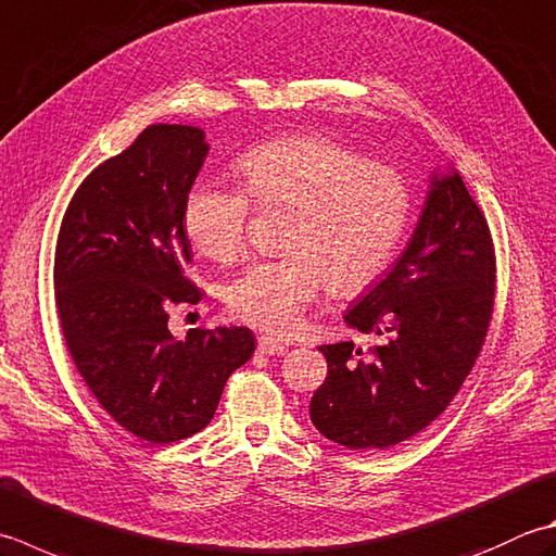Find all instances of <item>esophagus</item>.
<instances>
[{
  "label": "esophagus",
  "mask_w": 556,
  "mask_h": 556,
  "mask_svg": "<svg viewBox=\"0 0 556 556\" xmlns=\"http://www.w3.org/2000/svg\"><path fill=\"white\" fill-rule=\"evenodd\" d=\"M289 350L287 344H281V342H277V340H271V337H260L257 340V352L260 354H285Z\"/></svg>",
  "instance_id": "34e87169"
}]
</instances>
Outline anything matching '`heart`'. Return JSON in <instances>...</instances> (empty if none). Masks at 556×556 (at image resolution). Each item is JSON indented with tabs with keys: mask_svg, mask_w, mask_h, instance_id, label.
Returning a JSON list of instances; mask_svg holds the SVG:
<instances>
[{
	"mask_svg": "<svg viewBox=\"0 0 556 556\" xmlns=\"http://www.w3.org/2000/svg\"><path fill=\"white\" fill-rule=\"evenodd\" d=\"M243 188L263 210L289 206L275 260H260L226 289L238 320L271 334L299 328L325 287L366 289L393 263L412 219L405 178L323 135L269 139L238 159ZM250 200L224 180H198L182 206L192 245L216 263L245 250Z\"/></svg>",
	"mask_w": 556,
	"mask_h": 556,
	"instance_id": "heart-1",
	"label": "heart"
}]
</instances>
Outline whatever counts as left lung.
<instances>
[{
    "instance_id": "8db88e82",
    "label": "left lung",
    "mask_w": 556,
    "mask_h": 556,
    "mask_svg": "<svg viewBox=\"0 0 556 556\" xmlns=\"http://www.w3.org/2000/svg\"><path fill=\"white\" fill-rule=\"evenodd\" d=\"M494 243L458 170L431 176L405 253L346 311L378 344H323L328 378L311 421L352 451L407 441L451 405L482 352L494 311Z\"/></svg>"
}]
</instances>
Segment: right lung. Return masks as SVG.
Segmentation results:
<instances>
[{"label":"right lung","instance_id":"1","mask_svg":"<svg viewBox=\"0 0 556 556\" xmlns=\"http://www.w3.org/2000/svg\"><path fill=\"white\" fill-rule=\"evenodd\" d=\"M206 154L200 127L149 125L79 185L54 248V303L76 371L119 427L156 445L202 431L255 352L248 328L185 340L168 330L170 306L202 299L185 277L182 206Z\"/></svg>","mask_w":556,"mask_h":556}]
</instances>
